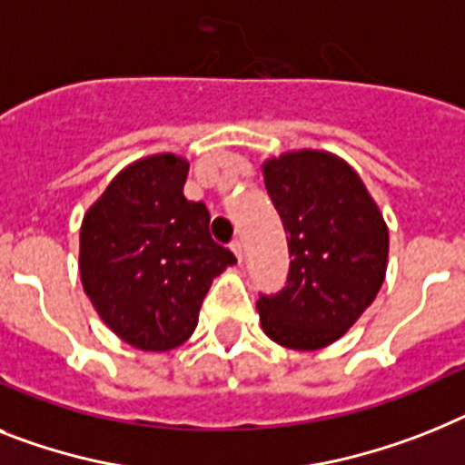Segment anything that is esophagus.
I'll list each match as a JSON object with an SVG mask.
<instances>
[{
  "label": "esophagus",
  "mask_w": 465,
  "mask_h": 465,
  "mask_svg": "<svg viewBox=\"0 0 465 465\" xmlns=\"http://www.w3.org/2000/svg\"><path fill=\"white\" fill-rule=\"evenodd\" d=\"M229 248H232L233 255L239 257V262H241V260H243V243H241L239 239H233V241H232V245H229Z\"/></svg>",
  "instance_id": "obj_1"
}]
</instances>
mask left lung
Instances as JSON below:
<instances>
[{
	"instance_id": "8db88e82",
	"label": "left lung",
	"mask_w": 465,
	"mask_h": 465,
	"mask_svg": "<svg viewBox=\"0 0 465 465\" xmlns=\"http://www.w3.org/2000/svg\"><path fill=\"white\" fill-rule=\"evenodd\" d=\"M262 174L291 252L286 286L257 300L262 331L291 350H322L383 286L388 224L359 174L333 153L291 151L269 158Z\"/></svg>"
}]
</instances>
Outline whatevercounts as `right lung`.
I'll return each mask as SVG.
<instances>
[{"label": "right lung", "instance_id": "1", "mask_svg": "<svg viewBox=\"0 0 465 465\" xmlns=\"http://www.w3.org/2000/svg\"><path fill=\"white\" fill-rule=\"evenodd\" d=\"M189 163L174 153L115 174L80 229V276L108 329L146 350H174L196 331L203 298L236 257L210 236V213L186 201Z\"/></svg>", "mask_w": 465, "mask_h": 465}]
</instances>
